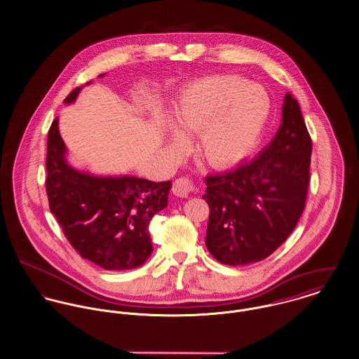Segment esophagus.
Listing matches in <instances>:
<instances>
[{
    "label": "esophagus",
    "instance_id": "34e87169",
    "mask_svg": "<svg viewBox=\"0 0 359 359\" xmlns=\"http://www.w3.org/2000/svg\"><path fill=\"white\" fill-rule=\"evenodd\" d=\"M172 190H173L175 195L182 196V198H187L195 191V184H194V182L190 177L182 176V177H177L173 182Z\"/></svg>",
    "mask_w": 359,
    "mask_h": 359
}]
</instances>
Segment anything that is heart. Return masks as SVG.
Masks as SVG:
<instances>
[{
	"instance_id": "heart-1",
	"label": "heart",
	"mask_w": 359,
	"mask_h": 359,
	"mask_svg": "<svg viewBox=\"0 0 359 359\" xmlns=\"http://www.w3.org/2000/svg\"><path fill=\"white\" fill-rule=\"evenodd\" d=\"M269 100L264 91L233 75L212 76L189 86L175 105L182 134H199L198 150L215 166H228L248 154L266 121ZM176 144L182 135L173 133Z\"/></svg>"
}]
</instances>
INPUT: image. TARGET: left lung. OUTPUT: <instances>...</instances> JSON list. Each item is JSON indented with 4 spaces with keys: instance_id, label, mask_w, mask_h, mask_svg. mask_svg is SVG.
I'll return each instance as SVG.
<instances>
[{
    "instance_id": "1",
    "label": "left lung",
    "mask_w": 359,
    "mask_h": 359,
    "mask_svg": "<svg viewBox=\"0 0 359 359\" xmlns=\"http://www.w3.org/2000/svg\"><path fill=\"white\" fill-rule=\"evenodd\" d=\"M311 138L297 100L287 94L273 140L251 161L206 177V248L225 265L269 257L304 213L310 183Z\"/></svg>"
}]
</instances>
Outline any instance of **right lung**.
Segmentation results:
<instances>
[{"label":"right lung","instance_id":"add662e5","mask_svg":"<svg viewBox=\"0 0 359 359\" xmlns=\"http://www.w3.org/2000/svg\"><path fill=\"white\" fill-rule=\"evenodd\" d=\"M81 88H74L64 102L72 104ZM46 170L50 212L82 258L107 271L144 264L153 251L149 224L166 208L170 180L98 177L74 169L65 160L57 117L48 134Z\"/></svg>","mask_w":359,"mask_h":359}]
</instances>
